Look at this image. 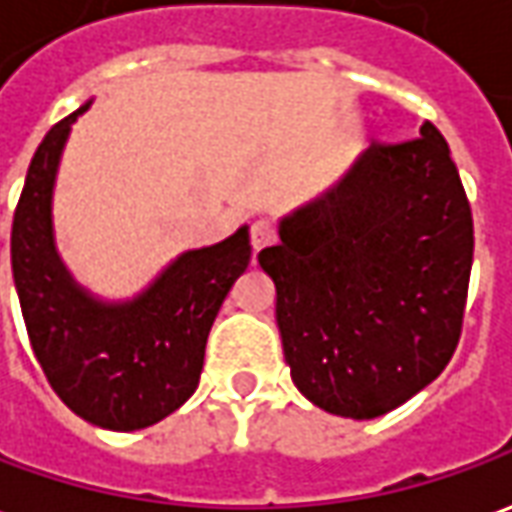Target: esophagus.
Instances as JSON below:
<instances>
[{
	"label": "esophagus",
	"instance_id": "1",
	"mask_svg": "<svg viewBox=\"0 0 512 512\" xmlns=\"http://www.w3.org/2000/svg\"><path fill=\"white\" fill-rule=\"evenodd\" d=\"M274 238H277V230H274V224L268 219H257L252 224V230H249V241H252L255 252H260L263 246L274 244Z\"/></svg>",
	"mask_w": 512,
	"mask_h": 512
}]
</instances>
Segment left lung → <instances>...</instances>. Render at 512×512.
I'll return each instance as SVG.
<instances>
[{"mask_svg":"<svg viewBox=\"0 0 512 512\" xmlns=\"http://www.w3.org/2000/svg\"><path fill=\"white\" fill-rule=\"evenodd\" d=\"M474 221L435 124L368 146L257 255L291 380L332 416L377 418L427 388L463 330Z\"/></svg>","mask_w":512,"mask_h":512,"instance_id":"obj_1","label":"left lung"}]
</instances>
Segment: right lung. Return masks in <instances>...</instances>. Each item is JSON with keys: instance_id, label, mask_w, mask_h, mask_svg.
Here are the masks:
<instances>
[{"instance_id": "1", "label": "right lung", "mask_w": 512, "mask_h": 512, "mask_svg": "<svg viewBox=\"0 0 512 512\" xmlns=\"http://www.w3.org/2000/svg\"><path fill=\"white\" fill-rule=\"evenodd\" d=\"M88 105L57 121L32 157L10 260L32 352L52 391L96 427L132 432L171 416L196 391L210 327L252 246L241 227L221 244L182 252L130 302H99L80 288L55 249L52 188L71 124Z\"/></svg>"}]
</instances>
